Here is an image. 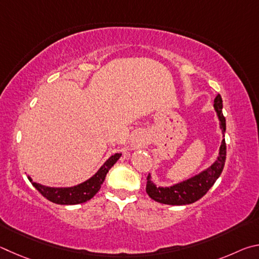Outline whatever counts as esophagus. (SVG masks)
Wrapping results in <instances>:
<instances>
[{
  "label": "esophagus",
  "mask_w": 259,
  "mask_h": 259,
  "mask_svg": "<svg viewBox=\"0 0 259 259\" xmlns=\"http://www.w3.org/2000/svg\"><path fill=\"white\" fill-rule=\"evenodd\" d=\"M134 142L137 143V144H139V146H141V144L144 143V140L142 138H137V139H135Z\"/></svg>",
  "instance_id": "34e87169"
}]
</instances>
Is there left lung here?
Wrapping results in <instances>:
<instances>
[{
    "label": "left lung",
    "mask_w": 259,
    "mask_h": 259,
    "mask_svg": "<svg viewBox=\"0 0 259 259\" xmlns=\"http://www.w3.org/2000/svg\"><path fill=\"white\" fill-rule=\"evenodd\" d=\"M214 108L217 112L220 119V125L223 134L226 130V120L223 116L222 109H223V101H222L221 95L219 94L214 100ZM226 159V143L225 139L222 141L220 148V155L217 157V160L210 167H208L206 170L201 171L198 175L183 181L179 184L171 185L168 188L156 187L151 181L150 174L147 178V188L146 191L149 197L157 202L165 203V205H174V206H182L193 203L201 199L208 192L216 180L220 178L222 171H223Z\"/></svg>",
    "instance_id": "left-lung-1"
}]
</instances>
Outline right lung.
Here are the masks:
<instances>
[{"instance_id": "1", "label": "right lung", "mask_w": 259, "mask_h": 259, "mask_svg": "<svg viewBox=\"0 0 259 259\" xmlns=\"http://www.w3.org/2000/svg\"><path fill=\"white\" fill-rule=\"evenodd\" d=\"M121 153H115L109 159L104 162L95 175L89 179L85 182L80 183L76 187L71 188H50L45 185L33 182L28 176V180L33 184V187L42 194L48 200L52 201L58 205H77V203H83L92 199L101 188L102 183L104 182L106 175L109 169L116 164V161L119 159Z\"/></svg>"}]
</instances>
